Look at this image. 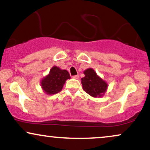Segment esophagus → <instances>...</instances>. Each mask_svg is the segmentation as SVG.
<instances>
[{
  "instance_id": "esophagus-1",
  "label": "esophagus",
  "mask_w": 150,
  "mask_h": 150,
  "mask_svg": "<svg viewBox=\"0 0 150 150\" xmlns=\"http://www.w3.org/2000/svg\"><path fill=\"white\" fill-rule=\"evenodd\" d=\"M73 79H79V75L73 76Z\"/></svg>"
}]
</instances>
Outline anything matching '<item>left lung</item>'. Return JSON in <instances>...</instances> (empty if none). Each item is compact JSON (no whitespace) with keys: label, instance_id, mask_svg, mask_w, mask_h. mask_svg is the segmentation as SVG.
<instances>
[{"label":"left lung","instance_id":"left-lung-1","mask_svg":"<svg viewBox=\"0 0 150 150\" xmlns=\"http://www.w3.org/2000/svg\"><path fill=\"white\" fill-rule=\"evenodd\" d=\"M85 77L81 79L83 89L93 97H101L106 92L108 84L92 68L85 70Z\"/></svg>","mask_w":150,"mask_h":150}]
</instances>
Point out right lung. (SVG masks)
I'll use <instances>...</instances> for the list:
<instances>
[{
    "label": "right lung",
    "instance_id": "1",
    "mask_svg": "<svg viewBox=\"0 0 150 150\" xmlns=\"http://www.w3.org/2000/svg\"><path fill=\"white\" fill-rule=\"evenodd\" d=\"M69 79L70 75L67 70L54 66L50 70L49 74L42 80V88L47 95H54L62 90L66 80Z\"/></svg>",
    "mask_w": 150,
    "mask_h": 150
}]
</instances>
